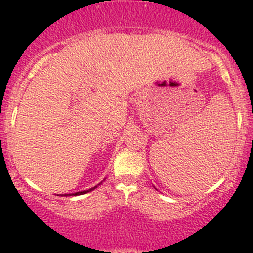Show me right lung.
Wrapping results in <instances>:
<instances>
[{
    "mask_svg": "<svg viewBox=\"0 0 253 253\" xmlns=\"http://www.w3.org/2000/svg\"><path fill=\"white\" fill-rule=\"evenodd\" d=\"M99 185H100V183H99ZM94 188H96V186H95V187L89 188V190H86V191H81V192H76V193H75V196H78V195H84V193H88V192H90V191H93ZM65 196H68V195H65Z\"/></svg>",
    "mask_w": 253,
    "mask_h": 253,
    "instance_id": "obj_1",
    "label": "right lung"
}]
</instances>
